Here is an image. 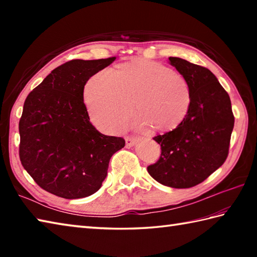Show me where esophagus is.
<instances>
[{"label": "esophagus", "mask_w": 257, "mask_h": 257, "mask_svg": "<svg viewBox=\"0 0 257 257\" xmlns=\"http://www.w3.org/2000/svg\"><path fill=\"white\" fill-rule=\"evenodd\" d=\"M124 140H125V147H127V148H130V147H133L136 143H137V138H135V137H129V136H127V137L124 138Z\"/></svg>", "instance_id": "obj_1"}]
</instances>
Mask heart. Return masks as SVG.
I'll list each match as a JSON object with an SVG mask.
<instances>
[{
    "label": "heart",
    "mask_w": 257,
    "mask_h": 257,
    "mask_svg": "<svg viewBox=\"0 0 257 257\" xmlns=\"http://www.w3.org/2000/svg\"><path fill=\"white\" fill-rule=\"evenodd\" d=\"M83 98L91 121L103 132L122 130L133 113V103L141 127L171 132L187 117L191 88L176 70L139 57L92 75Z\"/></svg>",
    "instance_id": "b5f03b06"
}]
</instances>
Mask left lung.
Masks as SVG:
<instances>
[{"label": "left lung", "instance_id": "1", "mask_svg": "<svg viewBox=\"0 0 257 257\" xmlns=\"http://www.w3.org/2000/svg\"><path fill=\"white\" fill-rule=\"evenodd\" d=\"M169 61L188 80L191 105L178 128L154 137L161 155L147 169L161 184L188 189L203 182L225 162L234 114L230 96L211 70L179 57Z\"/></svg>", "mask_w": 257, "mask_h": 257}]
</instances>
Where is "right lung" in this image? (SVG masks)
Returning a JSON list of instances; mask_svg holds the SVG:
<instances>
[{"label": "right lung", "mask_w": 257, "mask_h": 257, "mask_svg": "<svg viewBox=\"0 0 257 257\" xmlns=\"http://www.w3.org/2000/svg\"><path fill=\"white\" fill-rule=\"evenodd\" d=\"M116 57L73 59L52 70L26 97L20 119V160L40 187L64 199L100 189L124 139L100 134L84 103V87Z\"/></svg>", "instance_id": "add662e5"}]
</instances>
